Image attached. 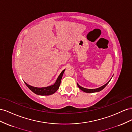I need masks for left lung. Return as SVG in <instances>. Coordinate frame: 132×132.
I'll list each match as a JSON object with an SVG mask.
<instances>
[{
	"instance_id": "obj_1",
	"label": "left lung",
	"mask_w": 132,
	"mask_h": 132,
	"mask_svg": "<svg viewBox=\"0 0 132 132\" xmlns=\"http://www.w3.org/2000/svg\"><path fill=\"white\" fill-rule=\"evenodd\" d=\"M110 81H111V80L109 81L107 83V84H105L104 85L101 86V87H100L99 88H96V89H87V88H84V87H81V86H80L78 84H77V86H78V87H79V88H80L81 90H82V91H84L85 92H86V93H94V92H100V91H101V90H102L108 85V84L109 82H110Z\"/></svg>"
}]
</instances>
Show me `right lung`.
<instances>
[{"label":"right lung","mask_w":132,"mask_h":132,"mask_svg":"<svg viewBox=\"0 0 132 132\" xmlns=\"http://www.w3.org/2000/svg\"><path fill=\"white\" fill-rule=\"evenodd\" d=\"M65 69L63 70L61 72V73L60 74L59 76L58 77L57 80H56L55 84L50 86H48V87H41V88L35 87H33V86H31L30 85H28V84H26L25 82H25V85L28 86V87L30 89L32 92L36 94V95H41V96L51 95H52V94H54L55 92L57 91V89H59L60 84H61V79H62L63 74L64 73V71H65Z\"/></svg>","instance_id":"right-lung-1"}]
</instances>
